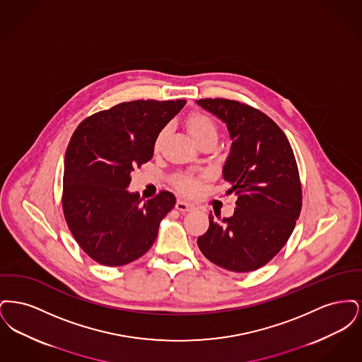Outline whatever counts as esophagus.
<instances>
[{"mask_svg":"<svg viewBox=\"0 0 362 362\" xmlns=\"http://www.w3.org/2000/svg\"><path fill=\"white\" fill-rule=\"evenodd\" d=\"M175 207H176L179 211H191V210H194V209H195V206H194L192 204L186 202V201H183V199H177V202H176Z\"/></svg>","mask_w":362,"mask_h":362,"instance_id":"obj_1","label":"esophagus"}]
</instances>
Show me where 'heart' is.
Wrapping results in <instances>:
<instances>
[{
    "label": "heart",
    "instance_id": "b5f03b06",
    "mask_svg": "<svg viewBox=\"0 0 362 362\" xmlns=\"http://www.w3.org/2000/svg\"><path fill=\"white\" fill-rule=\"evenodd\" d=\"M186 126H187L189 136L192 137L195 142L199 141L201 138L207 137V136L217 137V126H216V123L213 122L211 118H209L207 115H205V114H201V112L191 114L189 118H187V121H186ZM163 138H164V132H161L156 137L155 149L160 148V145L163 142ZM175 185L180 191L187 192V194H192L199 187V177L194 176V175L180 176V177H176Z\"/></svg>",
    "mask_w": 362,
    "mask_h": 362
}]
</instances>
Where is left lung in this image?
<instances>
[{"instance_id":"obj_1","label":"left lung","mask_w":362,"mask_h":362,"mask_svg":"<svg viewBox=\"0 0 362 362\" xmlns=\"http://www.w3.org/2000/svg\"><path fill=\"white\" fill-rule=\"evenodd\" d=\"M197 104L224 122L232 139L223 176L238 197L232 217L209 214V229L198 238L202 254L236 273L269 263L292 235L301 211V183L292 146L266 114L228 99Z\"/></svg>"}]
</instances>
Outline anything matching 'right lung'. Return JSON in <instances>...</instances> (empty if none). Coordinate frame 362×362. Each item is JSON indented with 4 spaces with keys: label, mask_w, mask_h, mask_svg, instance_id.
Returning <instances> with one entry per match:
<instances>
[{
    "label": "right lung",
    "mask_w": 362,
    "mask_h": 362,
    "mask_svg": "<svg viewBox=\"0 0 362 362\" xmlns=\"http://www.w3.org/2000/svg\"><path fill=\"white\" fill-rule=\"evenodd\" d=\"M186 100H134L81 122L65 155L62 209L73 238L93 260L123 266L155 243L176 198L160 191L142 204L132 171L153 157L156 137Z\"/></svg>",
    "instance_id": "add662e5"
}]
</instances>
